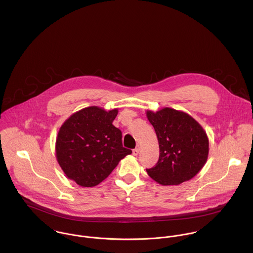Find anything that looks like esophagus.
<instances>
[{
    "instance_id": "34e87169",
    "label": "esophagus",
    "mask_w": 253,
    "mask_h": 253,
    "mask_svg": "<svg viewBox=\"0 0 253 253\" xmlns=\"http://www.w3.org/2000/svg\"><path fill=\"white\" fill-rule=\"evenodd\" d=\"M139 151H140V149H139V148H135V149H133V150H132V155H133V156H137V155L139 154Z\"/></svg>"
}]
</instances>
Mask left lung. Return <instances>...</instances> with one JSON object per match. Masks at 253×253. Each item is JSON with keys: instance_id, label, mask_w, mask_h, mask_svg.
Wrapping results in <instances>:
<instances>
[{"instance_id": "obj_1", "label": "left lung", "mask_w": 253, "mask_h": 253, "mask_svg": "<svg viewBox=\"0 0 253 253\" xmlns=\"http://www.w3.org/2000/svg\"><path fill=\"white\" fill-rule=\"evenodd\" d=\"M160 147L157 165L147 170L161 185H179L192 179L206 165L209 137L203 126L189 114L175 109L147 110Z\"/></svg>"}]
</instances>
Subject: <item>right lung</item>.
<instances>
[{
	"label": "right lung",
	"instance_id": "obj_1",
	"mask_svg": "<svg viewBox=\"0 0 253 253\" xmlns=\"http://www.w3.org/2000/svg\"><path fill=\"white\" fill-rule=\"evenodd\" d=\"M117 115L118 109L90 106L72 114L59 128L56 160L66 176L78 185H98L131 154L123 147L122 131L112 125Z\"/></svg>",
	"mask_w": 253,
	"mask_h": 253
}]
</instances>
